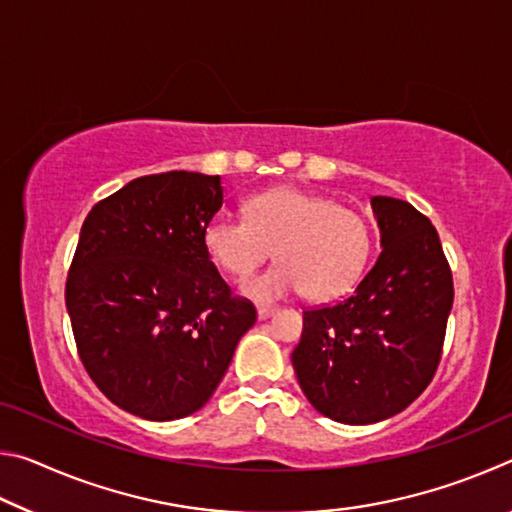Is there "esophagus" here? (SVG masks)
I'll return each instance as SVG.
<instances>
[{
    "mask_svg": "<svg viewBox=\"0 0 512 512\" xmlns=\"http://www.w3.org/2000/svg\"><path fill=\"white\" fill-rule=\"evenodd\" d=\"M273 314H275V307H271V305H259L257 307V318L259 320H264V318L273 316Z\"/></svg>",
    "mask_w": 512,
    "mask_h": 512,
    "instance_id": "obj_1",
    "label": "esophagus"
}]
</instances>
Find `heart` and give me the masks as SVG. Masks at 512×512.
I'll return each instance as SVG.
<instances>
[{"label":"heart","mask_w":512,"mask_h":512,"mask_svg":"<svg viewBox=\"0 0 512 512\" xmlns=\"http://www.w3.org/2000/svg\"><path fill=\"white\" fill-rule=\"evenodd\" d=\"M203 248L232 277H246L271 253L277 264L241 284L246 298L277 300L302 289L309 300H332L359 280L372 253L370 223L332 198L298 187L250 196L244 219L214 216Z\"/></svg>","instance_id":"1"}]
</instances>
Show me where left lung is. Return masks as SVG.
<instances>
[{
    "label": "left lung",
    "instance_id": "1",
    "mask_svg": "<svg viewBox=\"0 0 512 512\" xmlns=\"http://www.w3.org/2000/svg\"><path fill=\"white\" fill-rule=\"evenodd\" d=\"M381 253L348 298L302 314L293 370L318 413L372 424L404 411L436 375L454 302L438 232L411 203L372 196Z\"/></svg>",
    "mask_w": 512,
    "mask_h": 512
}]
</instances>
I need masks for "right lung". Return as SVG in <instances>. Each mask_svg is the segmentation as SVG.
<instances>
[{
    "mask_svg": "<svg viewBox=\"0 0 512 512\" xmlns=\"http://www.w3.org/2000/svg\"><path fill=\"white\" fill-rule=\"evenodd\" d=\"M223 205L221 176L135 178L92 207L65 305L79 357L112 404L144 420L196 413L255 325L203 248Z\"/></svg>",
    "mask_w": 512,
    "mask_h": 512,
    "instance_id": "obj_1",
    "label": "right lung"
}]
</instances>
